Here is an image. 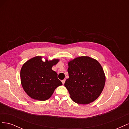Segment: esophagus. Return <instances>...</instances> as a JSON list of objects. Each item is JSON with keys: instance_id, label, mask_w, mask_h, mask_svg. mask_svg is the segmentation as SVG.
<instances>
[{"instance_id": "34e87169", "label": "esophagus", "mask_w": 129, "mask_h": 129, "mask_svg": "<svg viewBox=\"0 0 129 129\" xmlns=\"http://www.w3.org/2000/svg\"><path fill=\"white\" fill-rule=\"evenodd\" d=\"M65 81H66V80H65V79H64V80H62V84H64V83H65Z\"/></svg>"}]
</instances>
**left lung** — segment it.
Returning a JSON list of instances; mask_svg holds the SVG:
<instances>
[{
  "label": "left lung",
  "instance_id": "1",
  "mask_svg": "<svg viewBox=\"0 0 129 129\" xmlns=\"http://www.w3.org/2000/svg\"><path fill=\"white\" fill-rule=\"evenodd\" d=\"M68 72L64 86L74 102L87 104L98 98L105 82L103 69L98 61L88 56L76 57L68 62Z\"/></svg>",
  "mask_w": 129,
  "mask_h": 129
}]
</instances>
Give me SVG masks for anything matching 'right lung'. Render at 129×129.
Masks as SVG:
<instances>
[{"label": "right lung", "mask_w": 129, "mask_h": 129, "mask_svg": "<svg viewBox=\"0 0 129 129\" xmlns=\"http://www.w3.org/2000/svg\"><path fill=\"white\" fill-rule=\"evenodd\" d=\"M59 61L42 60L41 56L30 58L23 64L20 71V80L23 89L31 98L39 101L49 99L55 89L62 83L57 74L52 69Z\"/></svg>", "instance_id": "obj_1"}]
</instances>
